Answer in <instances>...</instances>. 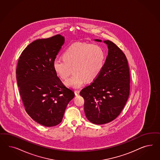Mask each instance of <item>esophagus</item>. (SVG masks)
<instances>
[{
  "label": "esophagus",
  "mask_w": 160,
  "mask_h": 160,
  "mask_svg": "<svg viewBox=\"0 0 160 160\" xmlns=\"http://www.w3.org/2000/svg\"><path fill=\"white\" fill-rule=\"evenodd\" d=\"M74 92H75V95L76 96H78L79 94H80V91L79 90H76Z\"/></svg>",
  "instance_id": "1"
}]
</instances>
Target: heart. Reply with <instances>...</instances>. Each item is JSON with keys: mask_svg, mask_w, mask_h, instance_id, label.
<instances>
[{"mask_svg": "<svg viewBox=\"0 0 160 160\" xmlns=\"http://www.w3.org/2000/svg\"><path fill=\"white\" fill-rule=\"evenodd\" d=\"M63 58L54 60L55 73L62 79L66 80L73 70L72 76L66 84L69 87L79 88L86 82H92L98 77L105 64L106 53L98 44L76 43L64 51Z\"/></svg>", "mask_w": 160, "mask_h": 160, "instance_id": "b5f03b06", "label": "heart"}]
</instances>
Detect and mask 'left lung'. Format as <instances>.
Listing matches in <instances>:
<instances>
[{"mask_svg": "<svg viewBox=\"0 0 160 160\" xmlns=\"http://www.w3.org/2000/svg\"><path fill=\"white\" fill-rule=\"evenodd\" d=\"M104 43L108 53L103 69L80 92L84 99L86 116L95 124H106L116 118L126 105L130 89V70L125 54L111 41Z\"/></svg>", "mask_w": 160, "mask_h": 160, "instance_id": "obj_1", "label": "left lung"}]
</instances>
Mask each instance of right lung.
I'll use <instances>...</instances> for the list:
<instances>
[{
  "mask_svg": "<svg viewBox=\"0 0 160 160\" xmlns=\"http://www.w3.org/2000/svg\"><path fill=\"white\" fill-rule=\"evenodd\" d=\"M64 42L56 34L36 40L24 48L16 67V80L26 112L46 127L61 122L68 103L74 92L58 77L53 62Z\"/></svg>",
  "mask_w": 160,
  "mask_h": 160,
  "instance_id": "add662e5",
  "label": "right lung"
}]
</instances>
